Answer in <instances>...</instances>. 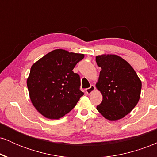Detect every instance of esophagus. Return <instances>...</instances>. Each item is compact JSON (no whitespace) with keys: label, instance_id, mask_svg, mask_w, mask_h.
<instances>
[{"label":"esophagus","instance_id":"obj_1","mask_svg":"<svg viewBox=\"0 0 157 157\" xmlns=\"http://www.w3.org/2000/svg\"><path fill=\"white\" fill-rule=\"evenodd\" d=\"M95 91V87L94 86H91L89 88H88V89H86V93L87 94H91V93L94 92V91Z\"/></svg>","mask_w":157,"mask_h":157}]
</instances>
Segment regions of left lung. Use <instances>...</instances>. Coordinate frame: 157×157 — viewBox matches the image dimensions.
Here are the masks:
<instances>
[{
    "label": "left lung",
    "mask_w": 157,
    "mask_h": 157,
    "mask_svg": "<svg viewBox=\"0 0 157 157\" xmlns=\"http://www.w3.org/2000/svg\"><path fill=\"white\" fill-rule=\"evenodd\" d=\"M96 63L102 68L96 88L102 95L97 110L111 121L122 119L139 102L141 80L132 66L118 55H97Z\"/></svg>",
    "instance_id": "obj_1"
}]
</instances>
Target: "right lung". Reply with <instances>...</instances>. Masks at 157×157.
Masks as SVG:
<instances>
[{
	"label": "right lung",
	"mask_w": 157,
	"mask_h": 157,
	"mask_svg": "<svg viewBox=\"0 0 157 157\" xmlns=\"http://www.w3.org/2000/svg\"><path fill=\"white\" fill-rule=\"evenodd\" d=\"M83 54L55 49L32 66L27 87L32 105L50 120H58L71 111L83 92L80 76L73 68Z\"/></svg>",
	"instance_id": "1"
}]
</instances>
